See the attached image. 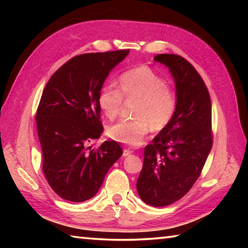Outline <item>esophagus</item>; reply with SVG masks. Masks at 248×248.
<instances>
[{"instance_id": "esophagus-1", "label": "esophagus", "mask_w": 248, "mask_h": 248, "mask_svg": "<svg viewBox=\"0 0 248 248\" xmlns=\"http://www.w3.org/2000/svg\"><path fill=\"white\" fill-rule=\"evenodd\" d=\"M131 153H132L131 150H129V149H124V156H128V155H130Z\"/></svg>"}]
</instances>
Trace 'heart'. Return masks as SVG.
Returning a JSON list of instances; mask_svg holds the SVG:
<instances>
[{
  "label": "heart",
  "instance_id": "b5f03b06",
  "mask_svg": "<svg viewBox=\"0 0 248 248\" xmlns=\"http://www.w3.org/2000/svg\"><path fill=\"white\" fill-rule=\"evenodd\" d=\"M119 90L108 85L98 94V105L108 119L119 115L124 98L136 99L133 119H124L110 125L107 133L117 142L139 145L150 129L167 127L175 115L177 97L173 87L149 66H138L123 73L118 79Z\"/></svg>",
  "mask_w": 248,
  "mask_h": 248
}]
</instances>
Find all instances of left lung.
I'll return each mask as SVG.
<instances>
[{
	"instance_id": "obj_1",
	"label": "left lung",
	"mask_w": 248,
	"mask_h": 248,
	"mask_svg": "<svg viewBox=\"0 0 248 248\" xmlns=\"http://www.w3.org/2000/svg\"><path fill=\"white\" fill-rule=\"evenodd\" d=\"M154 60L169 68L174 78L177 107L167 127L145 146L137 190L145 203L166 207L190 190L211 151V99L186 59L157 54Z\"/></svg>"
}]
</instances>
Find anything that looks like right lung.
I'll return each mask as SVG.
<instances>
[{
  "label": "right lung",
  "instance_id": "1",
  "mask_svg": "<svg viewBox=\"0 0 248 248\" xmlns=\"http://www.w3.org/2000/svg\"><path fill=\"white\" fill-rule=\"evenodd\" d=\"M129 50L79 54L54 73L41 95L36 123L43 150V170L53 191L62 199L83 202L97 194L108 170L123 155L116 141L97 150L98 94L110 71Z\"/></svg>",
  "mask_w": 248,
  "mask_h": 248
}]
</instances>
